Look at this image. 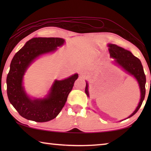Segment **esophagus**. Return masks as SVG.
<instances>
[{"label":"esophagus","mask_w":151,"mask_h":151,"mask_svg":"<svg viewBox=\"0 0 151 151\" xmlns=\"http://www.w3.org/2000/svg\"><path fill=\"white\" fill-rule=\"evenodd\" d=\"M79 75H80L81 77H85L86 76V73L84 70H81L80 71V73H79Z\"/></svg>","instance_id":"esophagus-1"}]
</instances>
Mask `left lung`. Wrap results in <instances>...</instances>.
I'll return each mask as SVG.
<instances>
[{
	"label": "left lung",
	"instance_id": "1",
	"mask_svg": "<svg viewBox=\"0 0 151 151\" xmlns=\"http://www.w3.org/2000/svg\"><path fill=\"white\" fill-rule=\"evenodd\" d=\"M108 47L110 57L114 59L113 60V63L115 65L121 67L122 70H124L129 75L133 76L136 79L139 86L140 92V101L134 111L127 119H127L137 113V112L139 111L140 106H141L143 101H144L145 91H145L146 76L145 75L144 70H143L140 60L137 57H134L131 51L127 50L114 44H108ZM85 93L87 96L89 97L88 84L87 81H86ZM124 120H122V121H124Z\"/></svg>",
	"mask_w": 151,
	"mask_h": 151
}]
</instances>
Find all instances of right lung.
<instances>
[{"mask_svg": "<svg viewBox=\"0 0 151 151\" xmlns=\"http://www.w3.org/2000/svg\"><path fill=\"white\" fill-rule=\"evenodd\" d=\"M65 42L61 38H33L12 58L6 78L7 95L10 103L24 118L39 122L49 121L57 117L65 106L78 78L77 73L63 80H55L44 98L32 99L23 85L24 75L31 64L40 56L57 51Z\"/></svg>", "mask_w": 151, "mask_h": 151, "instance_id": "obj_1", "label": "right lung"}]
</instances>
